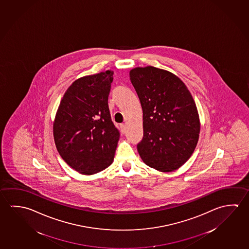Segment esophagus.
<instances>
[{
	"label": "esophagus",
	"instance_id": "1",
	"mask_svg": "<svg viewBox=\"0 0 249 249\" xmlns=\"http://www.w3.org/2000/svg\"><path fill=\"white\" fill-rule=\"evenodd\" d=\"M121 131H122V133H123V135L126 133V127L125 124H122V125H121Z\"/></svg>",
	"mask_w": 249,
	"mask_h": 249
}]
</instances>
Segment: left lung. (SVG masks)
<instances>
[{
    "mask_svg": "<svg viewBox=\"0 0 249 249\" xmlns=\"http://www.w3.org/2000/svg\"><path fill=\"white\" fill-rule=\"evenodd\" d=\"M143 112V162L160 172L181 167L194 153L200 133L196 102L176 74L152 66L129 72Z\"/></svg>",
    "mask_w": 249,
    "mask_h": 249,
    "instance_id": "obj_1",
    "label": "left lung"
}]
</instances>
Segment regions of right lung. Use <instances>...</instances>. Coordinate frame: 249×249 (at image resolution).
<instances>
[{
    "instance_id": "1",
    "label": "right lung",
    "mask_w": 249,
    "mask_h": 249,
    "mask_svg": "<svg viewBox=\"0 0 249 249\" xmlns=\"http://www.w3.org/2000/svg\"><path fill=\"white\" fill-rule=\"evenodd\" d=\"M113 74L107 70L74 81L55 114L53 132L58 152L82 175L102 171L114 160L120 133L107 104Z\"/></svg>"
}]
</instances>
